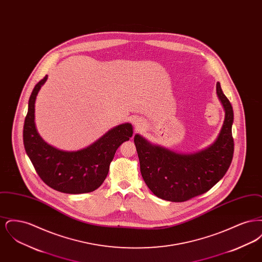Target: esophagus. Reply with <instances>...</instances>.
Segmentation results:
<instances>
[{"label": "esophagus", "mask_w": 262, "mask_h": 262, "mask_svg": "<svg viewBox=\"0 0 262 262\" xmlns=\"http://www.w3.org/2000/svg\"><path fill=\"white\" fill-rule=\"evenodd\" d=\"M134 124H135V126L137 127V129H140V127H141V125H140V123L138 122V121H134Z\"/></svg>", "instance_id": "esophagus-1"}]
</instances>
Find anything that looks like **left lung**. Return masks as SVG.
I'll return each mask as SVG.
<instances>
[{
    "instance_id": "left-lung-1",
    "label": "left lung",
    "mask_w": 262,
    "mask_h": 262,
    "mask_svg": "<svg viewBox=\"0 0 262 262\" xmlns=\"http://www.w3.org/2000/svg\"><path fill=\"white\" fill-rule=\"evenodd\" d=\"M216 92L224 108L225 120L218 137L209 147L183 154L151 144L139 135L135 136L141 176L159 199L187 201L208 191L228 171L234 154V112L219 82Z\"/></svg>"
}]
</instances>
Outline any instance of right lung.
Here are the masks:
<instances>
[{"mask_svg": "<svg viewBox=\"0 0 262 262\" xmlns=\"http://www.w3.org/2000/svg\"><path fill=\"white\" fill-rule=\"evenodd\" d=\"M47 78L46 75L38 82L28 101L24 125L26 154L47 186L71 194L93 191L105 181L119 146L133 137V125L115 126L83 149L62 151L51 146L39 136L34 121L36 96Z\"/></svg>", "mask_w": 262, "mask_h": 262, "instance_id": "right-lung-1", "label": "right lung"}]
</instances>
